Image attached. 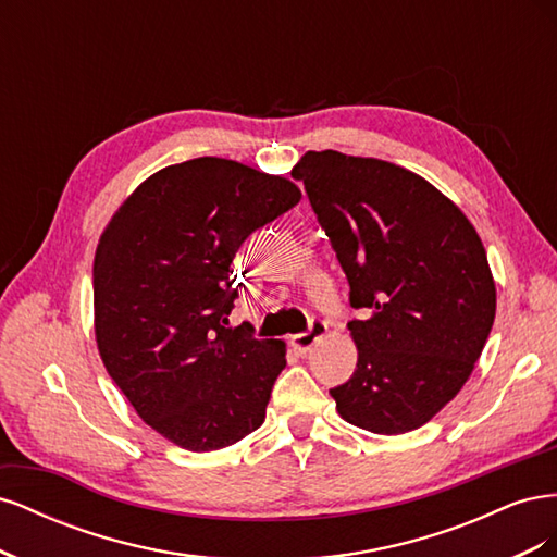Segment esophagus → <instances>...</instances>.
<instances>
[{"label":"esophagus","instance_id":"obj_1","mask_svg":"<svg viewBox=\"0 0 557 557\" xmlns=\"http://www.w3.org/2000/svg\"><path fill=\"white\" fill-rule=\"evenodd\" d=\"M325 334H327V323H323V320H313L309 332L290 336V346H293L297 352H309L320 339H323Z\"/></svg>","mask_w":557,"mask_h":557}]
</instances>
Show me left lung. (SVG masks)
Here are the masks:
<instances>
[{"instance_id": "obj_1", "label": "left lung", "mask_w": 557, "mask_h": 557, "mask_svg": "<svg viewBox=\"0 0 557 557\" xmlns=\"http://www.w3.org/2000/svg\"><path fill=\"white\" fill-rule=\"evenodd\" d=\"M369 318L348 323L352 376L332 387L346 423L374 434L425 425L462 391L495 323L479 232L430 181L399 164L309 150L293 166Z\"/></svg>"}]
</instances>
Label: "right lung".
Returning <instances> with one entry per match:
<instances>
[{
  "label": "right lung",
  "mask_w": 557,
  "mask_h": 557,
  "mask_svg": "<svg viewBox=\"0 0 557 557\" xmlns=\"http://www.w3.org/2000/svg\"><path fill=\"white\" fill-rule=\"evenodd\" d=\"M301 199L297 185L225 158L170 164L137 185L99 237L95 339L146 425L185 450L242 442L264 423L285 342L230 327L248 234Z\"/></svg>",
  "instance_id": "1"
}]
</instances>
